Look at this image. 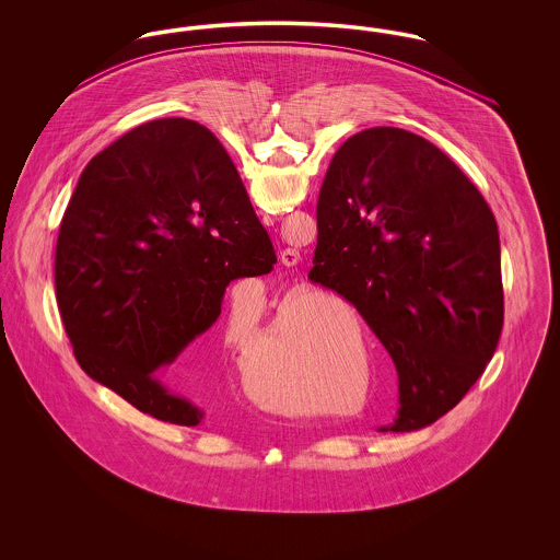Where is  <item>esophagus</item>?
Returning <instances> with one entry per match:
<instances>
[{
	"instance_id": "esophagus-1",
	"label": "esophagus",
	"mask_w": 560,
	"mask_h": 560,
	"mask_svg": "<svg viewBox=\"0 0 560 560\" xmlns=\"http://www.w3.org/2000/svg\"><path fill=\"white\" fill-rule=\"evenodd\" d=\"M265 222L270 224V222H272V218H270V215H265ZM281 262H283L285 267H295V265L300 262V252H298V249H293V247L283 249V252H281Z\"/></svg>"
}]
</instances>
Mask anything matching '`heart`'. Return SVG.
Returning <instances> with one entry per match:
<instances>
[{
    "instance_id": "b5f03b06",
    "label": "heart",
    "mask_w": 560,
    "mask_h": 560,
    "mask_svg": "<svg viewBox=\"0 0 560 560\" xmlns=\"http://www.w3.org/2000/svg\"><path fill=\"white\" fill-rule=\"evenodd\" d=\"M361 345V323L352 313L334 315L320 295L306 293L292 300L270 329L243 340L235 359L252 399L279 413H298L308 405L311 375L320 363L342 348ZM340 377L338 395L354 397L359 375Z\"/></svg>"
}]
</instances>
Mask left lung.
I'll return each instance as SVG.
<instances>
[{
    "label": "left lung",
    "mask_w": 560,
    "mask_h": 560,
    "mask_svg": "<svg viewBox=\"0 0 560 560\" xmlns=\"http://www.w3.org/2000/svg\"><path fill=\"white\" fill-rule=\"evenodd\" d=\"M308 279L348 300L399 373L397 420L434 424L475 386L504 325L498 222L441 149L400 128L350 136L327 167Z\"/></svg>",
    "instance_id": "left-lung-1"
}]
</instances>
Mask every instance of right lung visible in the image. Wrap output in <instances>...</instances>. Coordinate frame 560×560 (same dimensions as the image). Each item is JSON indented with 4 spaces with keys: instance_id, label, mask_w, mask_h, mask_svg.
<instances>
[{
    "instance_id": "right-lung-1",
    "label": "right lung",
    "mask_w": 560,
    "mask_h": 560,
    "mask_svg": "<svg viewBox=\"0 0 560 560\" xmlns=\"http://www.w3.org/2000/svg\"><path fill=\"white\" fill-rule=\"evenodd\" d=\"M275 262L218 138L155 119L81 172L56 243V302L83 372L142 413L197 427L203 409L163 373L212 329L233 279Z\"/></svg>"
}]
</instances>
